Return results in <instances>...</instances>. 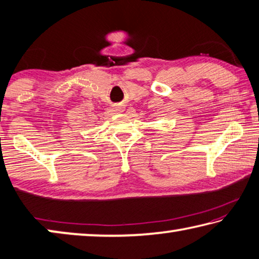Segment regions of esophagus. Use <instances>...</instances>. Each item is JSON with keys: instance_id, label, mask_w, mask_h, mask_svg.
Segmentation results:
<instances>
[{"instance_id": "34e87169", "label": "esophagus", "mask_w": 259, "mask_h": 259, "mask_svg": "<svg viewBox=\"0 0 259 259\" xmlns=\"http://www.w3.org/2000/svg\"><path fill=\"white\" fill-rule=\"evenodd\" d=\"M116 111L117 112H123L124 111V107L122 106V105H119V106H116Z\"/></svg>"}]
</instances>
